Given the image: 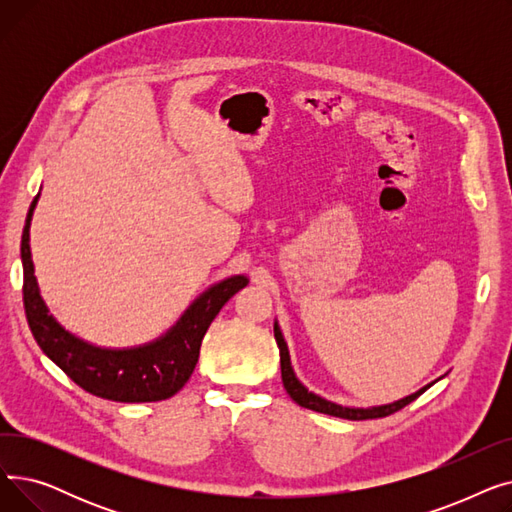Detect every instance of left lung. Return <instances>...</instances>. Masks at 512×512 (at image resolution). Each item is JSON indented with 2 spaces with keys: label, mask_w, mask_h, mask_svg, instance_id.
Returning <instances> with one entry per match:
<instances>
[{
  "label": "left lung",
  "mask_w": 512,
  "mask_h": 512,
  "mask_svg": "<svg viewBox=\"0 0 512 512\" xmlns=\"http://www.w3.org/2000/svg\"><path fill=\"white\" fill-rule=\"evenodd\" d=\"M274 336H276V342H278V348H280V367H282V384L286 388V392L290 394V398L297 402V405L305 407V409H311V411H317V413H324V415H332V417H340V419H351V421H361V419H378V417H388L396 411H400L402 407H407L409 402H413L417 396H421L429 386L427 384L423 388H419L417 392L400 398V400H394V402H388V405H378V407H342L338 405V402H332L324 396H319L315 392H311L299 378L297 373H294L292 369V363H290V353H288V344L282 336V330L278 326V319L274 321ZM438 382V380H436Z\"/></svg>",
  "instance_id": "left-lung-1"
}]
</instances>
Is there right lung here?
I'll return each instance as SVG.
<instances>
[{
  "label": "right lung",
  "instance_id": "obj_1",
  "mask_svg": "<svg viewBox=\"0 0 512 512\" xmlns=\"http://www.w3.org/2000/svg\"><path fill=\"white\" fill-rule=\"evenodd\" d=\"M37 201L39 195L26 215L20 259L26 321L41 351L74 384L93 396L116 402H155L174 396L195 371L209 324L234 294L249 284V278L238 274L209 286L166 334L147 344L130 348H103L91 344L68 332L49 313L41 297L31 257V222Z\"/></svg>",
  "mask_w": 512,
  "mask_h": 512
}]
</instances>
